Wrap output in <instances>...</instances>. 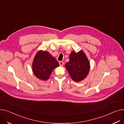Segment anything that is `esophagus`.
I'll list each match as a JSON object with an SVG mask.
<instances>
[{
  "label": "esophagus",
  "instance_id": "1",
  "mask_svg": "<svg viewBox=\"0 0 124 124\" xmlns=\"http://www.w3.org/2000/svg\"><path fill=\"white\" fill-rule=\"evenodd\" d=\"M59 65H60V66H63V65H64V62L63 61H60Z\"/></svg>",
  "mask_w": 124,
  "mask_h": 124
}]
</instances>
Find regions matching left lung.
I'll return each mask as SVG.
<instances>
[{"mask_svg": "<svg viewBox=\"0 0 124 124\" xmlns=\"http://www.w3.org/2000/svg\"><path fill=\"white\" fill-rule=\"evenodd\" d=\"M65 66L73 80L80 82L88 75L90 66L87 57L83 51L76 53L72 51L69 56V61Z\"/></svg>", "mask_w": 124, "mask_h": 124, "instance_id": "1", "label": "left lung"}]
</instances>
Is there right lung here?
Returning <instances> with one entry per match:
<instances>
[{
	"mask_svg": "<svg viewBox=\"0 0 124 124\" xmlns=\"http://www.w3.org/2000/svg\"><path fill=\"white\" fill-rule=\"evenodd\" d=\"M59 66L56 59L48 52L40 50L35 56L32 63V71L37 78L46 81L54 69Z\"/></svg>",
	"mask_w": 124,
	"mask_h": 124,
	"instance_id": "obj_1",
	"label": "right lung"
}]
</instances>
